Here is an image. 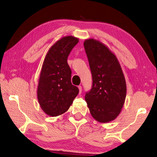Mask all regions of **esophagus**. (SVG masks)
<instances>
[{
	"label": "esophagus",
	"instance_id": "1",
	"mask_svg": "<svg viewBox=\"0 0 157 157\" xmlns=\"http://www.w3.org/2000/svg\"><path fill=\"white\" fill-rule=\"evenodd\" d=\"M79 88V94L82 93V86H78Z\"/></svg>",
	"mask_w": 157,
	"mask_h": 157
}]
</instances>
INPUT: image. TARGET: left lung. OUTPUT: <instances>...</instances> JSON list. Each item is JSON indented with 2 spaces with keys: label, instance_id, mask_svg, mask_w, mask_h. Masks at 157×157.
I'll list each match as a JSON object with an SVG mask.
<instances>
[{
  "label": "left lung",
  "instance_id": "8db88e82",
  "mask_svg": "<svg viewBox=\"0 0 157 157\" xmlns=\"http://www.w3.org/2000/svg\"><path fill=\"white\" fill-rule=\"evenodd\" d=\"M92 75L91 89L85 101L92 117L105 123L120 113L126 98V86L117 59L108 47L94 39L84 41Z\"/></svg>",
  "mask_w": 157,
  "mask_h": 157
}]
</instances>
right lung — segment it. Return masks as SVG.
<instances>
[{
  "label": "right lung",
  "instance_id": "right-lung-1",
  "mask_svg": "<svg viewBox=\"0 0 157 157\" xmlns=\"http://www.w3.org/2000/svg\"><path fill=\"white\" fill-rule=\"evenodd\" d=\"M79 40L73 36L62 38L52 46L44 59L38 86L41 108L49 116L56 117L68 110L79 89L71 83L72 71L68 57Z\"/></svg>",
  "mask_w": 157,
  "mask_h": 157
}]
</instances>
